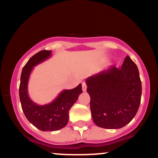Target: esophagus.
Instances as JSON below:
<instances>
[{
  "instance_id": "34e87169",
  "label": "esophagus",
  "mask_w": 158,
  "mask_h": 158,
  "mask_svg": "<svg viewBox=\"0 0 158 158\" xmlns=\"http://www.w3.org/2000/svg\"><path fill=\"white\" fill-rule=\"evenodd\" d=\"M82 91H83V92H85V91H86V89H87V85H86V84H85V82H82Z\"/></svg>"
}]
</instances>
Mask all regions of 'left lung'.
<instances>
[{
  "label": "left lung",
  "mask_w": 158,
  "mask_h": 158,
  "mask_svg": "<svg viewBox=\"0 0 158 158\" xmlns=\"http://www.w3.org/2000/svg\"><path fill=\"white\" fill-rule=\"evenodd\" d=\"M90 109L97 126L118 129L128 125L139 109L141 81L136 64L126 56L121 68L112 66L86 79Z\"/></svg>",
  "instance_id": "8db88e82"
}]
</instances>
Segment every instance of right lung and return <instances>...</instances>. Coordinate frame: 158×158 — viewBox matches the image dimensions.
Wrapping results in <instances>:
<instances>
[{"mask_svg":"<svg viewBox=\"0 0 158 158\" xmlns=\"http://www.w3.org/2000/svg\"><path fill=\"white\" fill-rule=\"evenodd\" d=\"M50 50H41L30 59L23 66L19 88L20 103L25 116L30 123L43 131H53L64 128L69 121V111L82 92V85L73 89L63 90L48 104L39 106L28 95L27 85L33 67L51 56Z\"/></svg>","mask_w":158,"mask_h":158,"instance_id":"obj_1","label":"right lung"}]
</instances>
